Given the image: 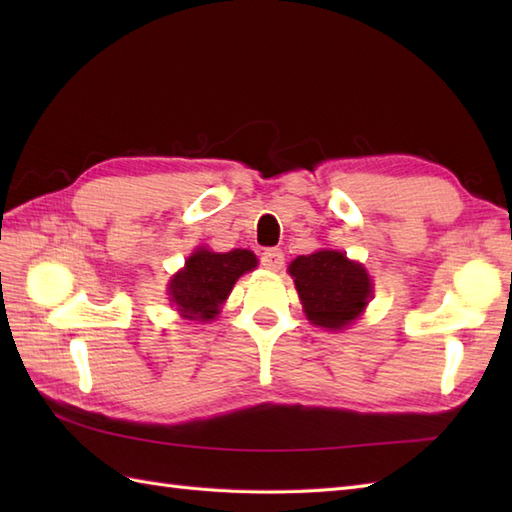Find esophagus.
<instances>
[{
  "instance_id": "esophagus-1",
  "label": "esophagus",
  "mask_w": 512,
  "mask_h": 512,
  "mask_svg": "<svg viewBox=\"0 0 512 512\" xmlns=\"http://www.w3.org/2000/svg\"><path fill=\"white\" fill-rule=\"evenodd\" d=\"M284 262H286V257L279 248H266L262 253V266L268 270H281Z\"/></svg>"
}]
</instances>
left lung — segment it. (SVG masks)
Listing matches in <instances>:
<instances>
[{
  "mask_svg": "<svg viewBox=\"0 0 512 512\" xmlns=\"http://www.w3.org/2000/svg\"><path fill=\"white\" fill-rule=\"evenodd\" d=\"M290 275L308 319L314 325L341 330L352 323L372 297L367 270L339 250H317L290 264Z\"/></svg>",
  "mask_w": 512,
  "mask_h": 512,
  "instance_id": "8db88e82",
  "label": "left lung"
}]
</instances>
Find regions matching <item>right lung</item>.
<instances>
[{"label":"right lung","mask_w":512,"mask_h":512,"mask_svg":"<svg viewBox=\"0 0 512 512\" xmlns=\"http://www.w3.org/2000/svg\"><path fill=\"white\" fill-rule=\"evenodd\" d=\"M257 266V257L250 250L211 253L195 250L184 270L171 279L169 295L182 317L209 321L220 312V303L233 290L235 281Z\"/></svg>","instance_id":"right-lung-1"}]
</instances>
